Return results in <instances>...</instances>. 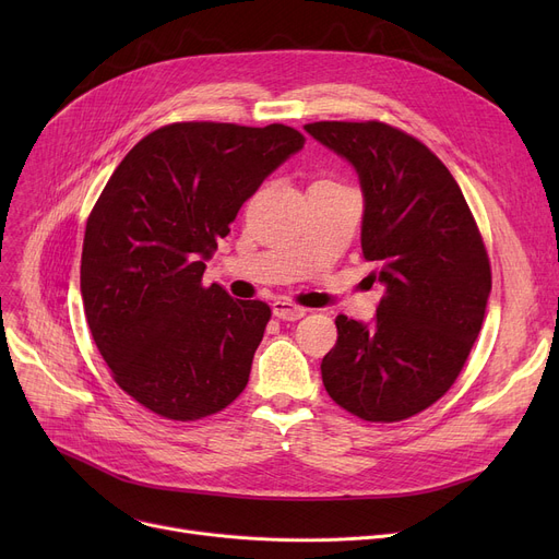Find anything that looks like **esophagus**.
I'll return each mask as SVG.
<instances>
[{
  "label": "esophagus",
  "instance_id": "obj_1",
  "mask_svg": "<svg viewBox=\"0 0 559 559\" xmlns=\"http://www.w3.org/2000/svg\"><path fill=\"white\" fill-rule=\"evenodd\" d=\"M272 312H274V317H278V319H283V321H297V319H301L308 310L301 308V306H297V304L287 301V299H276V301L272 304Z\"/></svg>",
  "mask_w": 559,
  "mask_h": 559
}]
</instances>
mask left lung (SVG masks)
Segmentation results:
<instances>
[{
  "label": "left lung",
  "mask_w": 559,
  "mask_h": 559,
  "mask_svg": "<svg viewBox=\"0 0 559 559\" xmlns=\"http://www.w3.org/2000/svg\"><path fill=\"white\" fill-rule=\"evenodd\" d=\"M360 179L362 253L385 285L371 324L340 314L321 360L331 399L365 421L413 417L455 383L480 333L489 258L464 194L426 144L383 122H314Z\"/></svg>",
  "instance_id": "8db88e82"
}]
</instances>
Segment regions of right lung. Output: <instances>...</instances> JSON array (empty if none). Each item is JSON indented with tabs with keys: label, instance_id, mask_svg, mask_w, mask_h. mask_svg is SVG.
<instances>
[{
	"label": "right lung",
	"instance_id": "right-lung-1",
	"mask_svg": "<svg viewBox=\"0 0 559 559\" xmlns=\"http://www.w3.org/2000/svg\"><path fill=\"white\" fill-rule=\"evenodd\" d=\"M304 142L285 124L176 122L108 179L85 224L81 297L115 383L152 413L194 421L247 388L272 310L201 278L242 203Z\"/></svg>",
	"mask_w": 559,
	"mask_h": 559
}]
</instances>
